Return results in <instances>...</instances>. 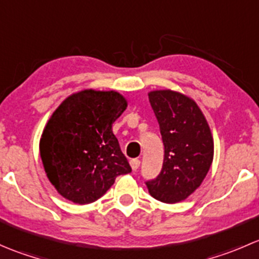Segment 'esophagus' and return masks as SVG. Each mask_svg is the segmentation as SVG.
<instances>
[{"label": "esophagus", "mask_w": 259, "mask_h": 259, "mask_svg": "<svg viewBox=\"0 0 259 259\" xmlns=\"http://www.w3.org/2000/svg\"><path fill=\"white\" fill-rule=\"evenodd\" d=\"M130 166H132L133 170H138V168L140 166L139 159H132V160H130Z\"/></svg>", "instance_id": "34e87169"}]
</instances>
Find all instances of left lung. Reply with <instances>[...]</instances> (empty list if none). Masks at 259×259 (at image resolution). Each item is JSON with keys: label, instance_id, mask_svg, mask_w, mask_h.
<instances>
[{"label": "left lung", "instance_id": "8db88e82", "mask_svg": "<svg viewBox=\"0 0 259 259\" xmlns=\"http://www.w3.org/2000/svg\"><path fill=\"white\" fill-rule=\"evenodd\" d=\"M148 96L160 127L164 161L160 174L145 184L160 202H182L200 187L211 165L210 127L189 96L173 90H154Z\"/></svg>", "mask_w": 259, "mask_h": 259}]
</instances>
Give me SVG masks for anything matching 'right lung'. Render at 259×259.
Wrapping results in <instances>:
<instances>
[{
    "label": "right lung",
    "instance_id": "right-lung-1",
    "mask_svg": "<svg viewBox=\"0 0 259 259\" xmlns=\"http://www.w3.org/2000/svg\"><path fill=\"white\" fill-rule=\"evenodd\" d=\"M126 106L117 91L86 89L52 113L41 135L40 155L50 183L65 199L95 202L117 176L132 171L113 133Z\"/></svg>",
    "mask_w": 259,
    "mask_h": 259
}]
</instances>
